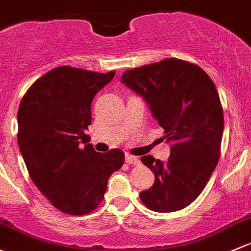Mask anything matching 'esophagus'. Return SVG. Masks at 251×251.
Here are the masks:
<instances>
[{"label": "esophagus", "instance_id": "1", "mask_svg": "<svg viewBox=\"0 0 251 251\" xmlns=\"http://www.w3.org/2000/svg\"><path fill=\"white\" fill-rule=\"evenodd\" d=\"M125 161H126V162H127V163H130V165H138V163H139V159H138V157L132 156V155H130V154H126Z\"/></svg>", "mask_w": 251, "mask_h": 251}]
</instances>
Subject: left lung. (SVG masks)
<instances>
[{
	"label": "left lung",
	"instance_id": "left-lung-1",
	"mask_svg": "<svg viewBox=\"0 0 251 251\" xmlns=\"http://www.w3.org/2000/svg\"><path fill=\"white\" fill-rule=\"evenodd\" d=\"M121 81L141 95L171 142L166 162L141 160L155 183L139 194L150 210L171 213L191 204L207 185L220 157L224 113L209 75L195 63L165 59L124 72Z\"/></svg>",
	"mask_w": 251,
	"mask_h": 251
}]
</instances>
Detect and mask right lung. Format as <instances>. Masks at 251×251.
Returning <instances> with one entry per match:
<instances>
[{"label":"right lung","instance_id":"right-lung-1","mask_svg":"<svg viewBox=\"0 0 251 251\" xmlns=\"http://www.w3.org/2000/svg\"><path fill=\"white\" fill-rule=\"evenodd\" d=\"M114 75L61 66L37 79L20 102L18 144L28 174L66 214L96 209L110 174L124 165L123 150L97 152L86 134L92 100Z\"/></svg>","mask_w":251,"mask_h":251}]
</instances>
